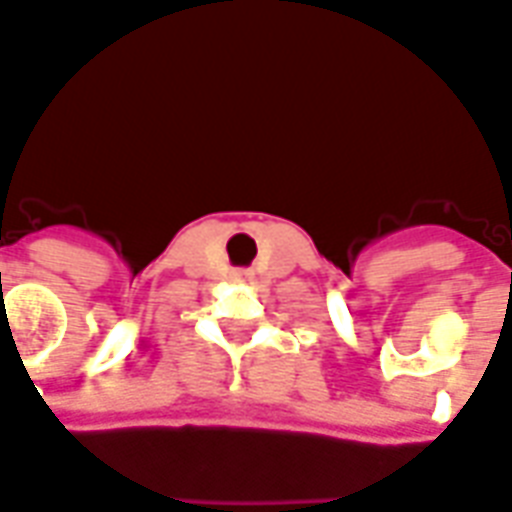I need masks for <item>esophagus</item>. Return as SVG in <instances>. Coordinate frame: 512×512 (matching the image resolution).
Returning a JSON list of instances; mask_svg holds the SVG:
<instances>
[{
  "mask_svg": "<svg viewBox=\"0 0 512 512\" xmlns=\"http://www.w3.org/2000/svg\"><path fill=\"white\" fill-rule=\"evenodd\" d=\"M237 275H240V278H251V272H248V270H242V272H237Z\"/></svg>",
  "mask_w": 512,
  "mask_h": 512,
  "instance_id": "obj_1",
  "label": "esophagus"
}]
</instances>
